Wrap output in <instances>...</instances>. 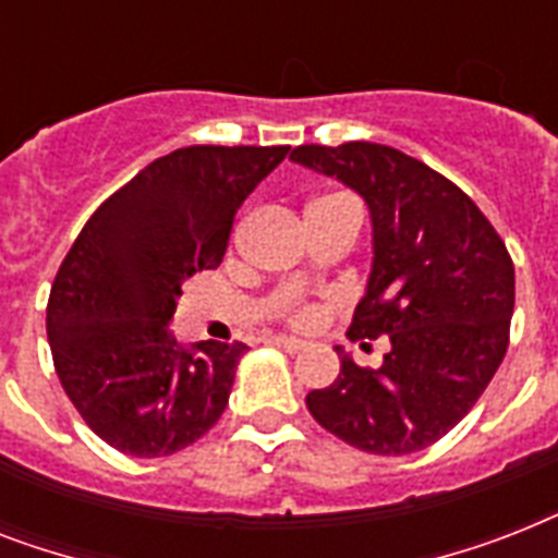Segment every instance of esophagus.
I'll return each instance as SVG.
<instances>
[{"label":"esophagus","instance_id":"esophagus-1","mask_svg":"<svg viewBox=\"0 0 558 558\" xmlns=\"http://www.w3.org/2000/svg\"><path fill=\"white\" fill-rule=\"evenodd\" d=\"M271 344H278V348H283L287 353H301V350L306 348V341L295 339V336H275V339H271Z\"/></svg>","mask_w":558,"mask_h":558}]
</instances>
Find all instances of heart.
Here are the masks:
<instances>
[{
    "label": "heart",
    "instance_id": "1",
    "mask_svg": "<svg viewBox=\"0 0 558 558\" xmlns=\"http://www.w3.org/2000/svg\"><path fill=\"white\" fill-rule=\"evenodd\" d=\"M301 318H304V315H301Z\"/></svg>",
    "mask_w": 558,
    "mask_h": 558
}]
</instances>
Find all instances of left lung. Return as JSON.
Masks as SVG:
<instances>
[{"label":"left lung","instance_id":"left-lung-1","mask_svg":"<svg viewBox=\"0 0 558 558\" xmlns=\"http://www.w3.org/2000/svg\"><path fill=\"white\" fill-rule=\"evenodd\" d=\"M289 159L336 177L371 210L373 266L348 336L388 339L379 367L341 353L310 414L371 454H411L449 434L510 344L515 269L507 245L454 182L371 142L301 144Z\"/></svg>","mask_w":558,"mask_h":558}]
</instances>
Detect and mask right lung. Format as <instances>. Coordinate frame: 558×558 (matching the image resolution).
Wrapping results in <instances>:
<instances>
[{
	"label": "right lung",
	"mask_w": 558,
	"mask_h": 558,
	"mask_svg": "<svg viewBox=\"0 0 558 558\" xmlns=\"http://www.w3.org/2000/svg\"><path fill=\"white\" fill-rule=\"evenodd\" d=\"M289 147H182L130 179L83 226L48 295L60 385L92 432L165 458L214 428L245 344L182 348L168 330L182 283L217 269L236 208Z\"/></svg>",
	"instance_id": "add662e5"
}]
</instances>
